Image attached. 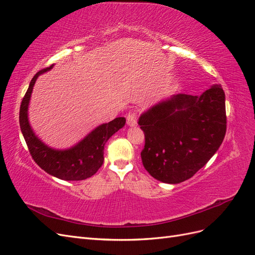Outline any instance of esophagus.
Returning a JSON list of instances; mask_svg holds the SVG:
<instances>
[{"mask_svg":"<svg viewBox=\"0 0 255 255\" xmlns=\"http://www.w3.org/2000/svg\"><path fill=\"white\" fill-rule=\"evenodd\" d=\"M137 118H138V115L136 112H130L128 113V117H127V123L128 126L129 127H135L137 126Z\"/></svg>","mask_w":255,"mask_h":255,"instance_id":"esophagus-1","label":"esophagus"}]
</instances>
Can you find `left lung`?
Listing matches in <instances>:
<instances>
[{
  "mask_svg": "<svg viewBox=\"0 0 255 255\" xmlns=\"http://www.w3.org/2000/svg\"><path fill=\"white\" fill-rule=\"evenodd\" d=\"M142 165L154 179L177 184L190 179L217 152L227 132L226 95L220 85L201 96L175 95L143 113Z\"/></svg>",
  "mask_w": 255,
  "mask_h": 255,
  "instance_id": "left-lung-1",
  "label": "left lung"
}]
</instances>
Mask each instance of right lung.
<instances>
[{"instance_id":"1","label":"right lung","mask_w":255,"mask_h":255,"mask_svg":"<svg viewBox=\"0 0 255 255\" xmlns=\"http://www.w3.org/2000/svg\"><path fill=\"white\" fill-rule=\"evenodd\" d=\"M52 66L37 72L29 83L28 89L20 106L19 122L21 132L35 163L45 172L65 181H82L94 175L104 161L106 141L125 127L126 118L118 117L99 126L82 141L67 150H55L44 144L33 132L27 118L30 95L38 76L49 71Z\"/></svg>"}]
</instances>
